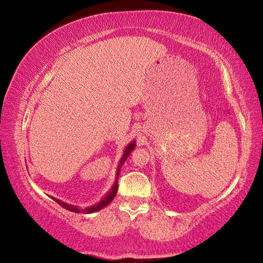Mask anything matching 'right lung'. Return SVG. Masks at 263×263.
I'll list each match as a JSON object with an SVG mask.
<instances>
[{
    "label": "right lung",
    "mask_w": 263,
    "mask_h": 263,
    "mask_svg": "<svg viewBox=\"0 0 263 263\" xmlns=\"http://www.w3.org/2000/svg\"><path fill=\"white\" fill-rule=\"evenodd\" d=\"M135 147H136V141L133 140V141H131L130 144H128V145L126 146V148L124 149L123 157H122L121 160H119V163H118V167H117V172H116V180H115V183H114V185H112V188H111L109 193L106 194V195L104 196V197L102 198L99 203H96L95 205H91V206L86 208V209H80V208L77 206V205H72V204H67V203L62 202V201H60V199L54 198V197H52V199H53V201H55V202H57L58 204H59V205H61L62 208H65L66 210L72 211V212H75V213H79V212H83V213L97 212V211H100L101 209H103V208H105L106 205H109V204L111 203V201H112V199L115 198L116 194H117V189H118V183H117V182H118V176H119V172H121V168H122V166L124 164V162L126 161V159L128 158V155H130V153L132 152V151L135 149Z\"/></svg>",
    "instance_id": "add662e5"
}]
</instances>
